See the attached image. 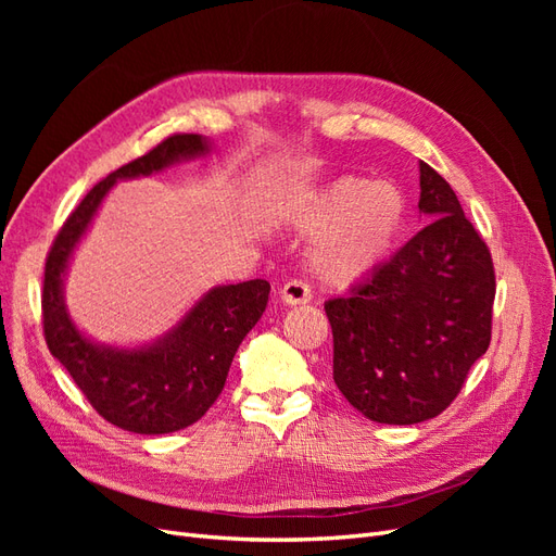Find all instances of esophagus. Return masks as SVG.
I'll return each mask as SVG.
<instances>
[{
    "instance_id": "esophagus-1",
    "label": "esophagus",
    "mask_w": 556,
    "mask_h": 556,
    "mask_svg": "<svg viewBox=\"0 0 556 556\" xmlns=\"http://www.w3.org/2000/svg\"><path fill=\"white\" fill-rule=\"evenodd\" d=\"M280 301L285 306H301V304H308L311 301V290L306 282L301 280H292V282H285L280 288Z\"/></svg>"
}]
</instances>
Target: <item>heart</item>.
Listing matches in <instances>:
<instances>
[{
	"label": "heart",
	"mask_w": 556,
	"mask_h": 556,
	"mask_svg": "<svg viewBox=\"0 0 556 556\" xmlns=\"http://www.w3.org/2000/svg\"><path fill=\"white\" fill-rule=\"evenodd\" d=\"M408 201L399 185L343 176L329 182L294 215L308 239L311 266L327 288H352L390 257L406 223Z\"/></svg>",
	"instance_id": "1"
}]
</instances>
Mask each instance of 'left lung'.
Instances as JSON below:
<instances>
[{"label":"left lung","instance_id":"obj_1","mask_svg":"<svg viewBox=\"0 0 556 556\" xmlns=\"http://www.w3.org/2000/svg\"><path fill=\"white\" fill-rule=\"evenodd\" d=\"M417 208L427 225L359 288L325 304L333 382L380 425L441 415L492 339V255L427 162Z\"/></svg>","mask_w":556,"mask_h":556}]
</instances>
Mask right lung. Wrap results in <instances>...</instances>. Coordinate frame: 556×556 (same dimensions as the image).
<instances>
[{
	"label": "right lung",
	"instance_id": "right-lung-1",
	"mask_svg": "<svg viewBox=\"0 0 556 556\" xmlns=\"http://www.w3.org/2000/svg\"><path fill=\"white\" fill-rule=\"evenodd\" d=\"M211 139L176 134L148 155L106 176L80 201L60 229L46 260L43 331L53 355L106 422L157 435L194 425L220 396L233 355L262 317L271 285L262 278L206 290L178 323L139 345L99 343L66 308L64 282L74 252L86 239L117 180L162 174L178 162L206 157Z\"/></svg>",
	"mask_w": 556,
	"mask_h": 556
}]
</instances>
